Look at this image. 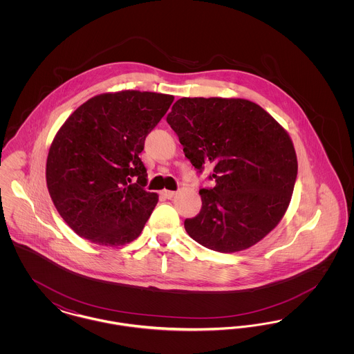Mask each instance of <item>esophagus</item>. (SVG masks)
<instances>
[{
    "mask_svg": "<svg viewBox=\"0 0 354 354\" xmlns=\"http://www.w3.org/2000/svg\"><path fill=\"white\" fill-rule=\"evenodd\" d=\"M175 195H176V192H175V191H169V189L162 191V196H163V198H166V199H172Z\"/></svg>",
    "mask_w": 354,
    "mask_h": 354,
    "instance_id": "esophagus-1",
    "label": "esophagus"
}]
</instances>
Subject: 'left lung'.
Masks as SVG:
<instances>
[{
    "label": "left lung",
    "instance_id": "8db88e82",
    "mask_svg": "<svg viewBox=\"0 0 354 354\" xmlns=\"http://www.w3.org/2000/svg\"><path fill=\"white\" fill-rule=\"evenodd\" d=\"M167 123L185 158L214 187L201 188L202 209L185 220L187 234L216 252L247 250L279 224L297 178V158L286 130L247 100L182 98Z\"/></svg>",
    "mask_w": 354,
    "mask_h": 354
}]
</instances>
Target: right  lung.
<instances>
[{"instance_id": "obj_1", "label": "right lung", "mask_w": 354, "mask_h": 354, "mask_svg": "<svg viewBox=\"0 0 354 354\" xmlns=\"http://www.w3.org/2000/svg\"><path fill=\"white\" fill-rule=\"evenodd\" d=\"M172 95L126 90L81 104L51 143L46 183L68 227L100 245H124L140 235L158 203L147 192L139 153L165 117Z\"/></svg>"}]
</instances>
